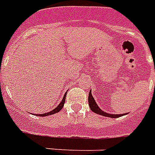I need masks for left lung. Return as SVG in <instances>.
Listing matches in <instances>:
<instances>
[{"instance_id":"left-lung-1","label":"left lung","mask_w":155,"mask_h":155,"mask_svg":"<svg viewBox=\"0 0 155 155\" xmlns=\"http://www.w3.org/2000/svg\"><path fill=\"white\" fill-rule=\"evenodd\" d=\"M88 101H89V105H90V108L91 110L94 113H96L98 114H101V115H103V116L106 117H110V118H119L120 116H123L124 115V114H109V113H106L101 110V108L99 107L96 104V102L94 101L93 95L91 94V91H90L89 93V97H88Z\"/></svg>"}]
</instances>
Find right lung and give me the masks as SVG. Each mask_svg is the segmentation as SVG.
<instances>
[{"mask_svg": "<svg viewBox=\"0 0 155 155\" xmlns=\"http://www.w3.org/2000/svg\"><path fill=\"white\" fill-rule=\"evenodd\" d=\"M65 97H66V93L64 94V97H63V99H62V101H61V103L59 104V105H58L57 107L55 108V109H54L53 110L50 111V112H47V113H45V114H35V115H38V116H48V115H51V114H55V113H58V112H60V111L61 110V109L63 108V106H64V102H65Z\"/></svg>", "mask_w": 155, "mask_h": 155, "instance_id": "1", "label": "right lung"}]
</instances>
